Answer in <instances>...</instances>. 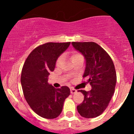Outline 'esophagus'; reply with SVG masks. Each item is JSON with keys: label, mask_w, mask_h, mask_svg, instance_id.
<instances>
[{"label": "esophagus", "mask_w": 134, "mask_h": 134, "mask_svg": "<svg viewBox=\"0 0 134 134\" xmlns=\"http://www.w3.org/2000/svg\"><path fill=\"white\" fill-rule=\"evenodd\" d=\"M76 92H77V91H76V90L74 89V88H70V93H72V94H75Z\"/></svg>", "instance_id": "obj_1"}]
</instances>
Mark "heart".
<instances>
[{"mask_svg": "<svg viewBox=\"0 0 134 134\" xmlns=\"http://www.w3.org/2000/svg\"><path fill=\"white\" fill-rule=\"evenodd\" d=\"M80 58H83V57H82V55L80 53L78 52H75V51L72 52V55H71V60H72V62L74 61H76V60H79ZM62 56H60L56 61L57 66H60L62 63Z\"/></svg>", "mask_w": 134, "mask_h": 134, "instance_id": "1", "label": "heart"}]
</instances>
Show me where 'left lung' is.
<instances>
[{"label": "left lung", "instance_id": "left-lung-1", "mask_svg": "<svg viewBox=\"0 0 134 134\" xmlns=\"http://www.w3.org/2000/svg\"><path fill=\"white\" fill-rule=\"evenodd\" d=\"M86 61L83 78L92 87L90 91H78L85 95L77 106L79 114L85 118L98 117L106 109L114 94L117 75L113 60L99 45L94 42H72Z\"/></svg>", "mask_w": 134, "mask_h": 134}]
</instances>
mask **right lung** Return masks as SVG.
Masks as SVG:
<instances>
[{
    "label": "right lung",
    "mask_w": 134,
    "mask_h": 134,
    "mask_svg": "<svg viewBox=\"0 0 134 134\" xmlns=\"http://www.w3.org/2000/svg\"><path fill=\"white\" fill-rule=\"evenodd\" d=\"M70 44V42L44 43L32 51L25 62L21 76L23 94L32 110L41 118L58 117L65 99L70 94L68 86L55 88L48 82L58 57Z\"/></svg>",
    "instance_id": "obj_1"
}]
</instances>
